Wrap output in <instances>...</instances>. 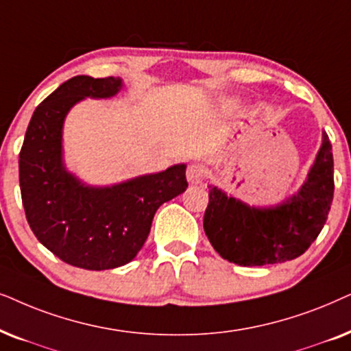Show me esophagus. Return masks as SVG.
I'll list each match as a JSON object with an SVG mask.
<instances>
[{"instance_id": "obj_1", "label": "esophagus", "mask_w": 351, "mask_h": 351, "mask_svg": "<svg viewBox=\"0 0 351 351\" xmlns=\"http://www.w3.org/2000/svg\"><path fill=\"white\" fill-rule=\"evenodd\" d=\"M186 176H188V181L191 184H199L205 180V168L199 163H193V165L188 167V171H186Z\"/></svg>"}]
</instances>
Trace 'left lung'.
Segmentation results:
<instances>
[{
    "mask_svg": "<svg viewBox=\"0 0 351 351\" xmlns=\"http://www.w3.org/2000/svg\"><path fill=\"white\" fill-rule=\"evenodd\" d=\"M204 230L213 249L239 266L282 263L300 256L319 234L334 197L332 144L321 147L297 193L273 205H249L210 186Z\"/></svg>",
    "mask_w": 351,
    "mask_h": 351,
    "instance_id": "left-lung-1",
    "label": "left lung"
}]
</instances>
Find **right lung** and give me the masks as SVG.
<instances>
[{"label": "right lung", "instance_id": "obj_1", "mask_svg": "<svg viewBox=\"0 0 351 351\" xmlns=\"http://www.w3.org/2000/svg\"><path fill=\"white\" fill-rule=\"evenodd\" d=\"M119 77L78 75L36 107L19 154L22 204L32 231L46 249L77 268L114 269L132 261L146 242L157 208L188 188L186 163L96 186L65 165L64 123L85 99L119 95Z\"/></svg>", "mask_w": 351, "mask_h": 351}]
</instances>
